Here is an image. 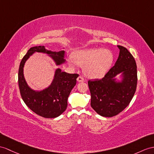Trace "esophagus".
Returning <instances> with one entry per match:
<instances>
[{
    "mask_svg": "<svg viewBox=\"0 0 154 154\" xmlns=\"http://www.w3.org/2000/svg\"><path fill=\"white\" fill-rule=\"evenodd\" d=\"M77 80L78 82H84L85 81V80L84 79V78L82 76H78L77 78Z\"/></svg>",
    "mask_w": 154,
    "mask_h": 154,
    "instance_id": "1",
    "label": "esophagus"
}]
</instances>
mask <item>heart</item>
<instances>
[{"mask_svg": "<svg viewBox=\"0 0 154 154\" xmlns=\"http://www.w3.org/2000/svg\"><path fill=\"white\" fill-rule=\"evenodd\" d=\"M74 59L78 65L85 66V73L91 78L103 76L110 67L113 55L111 52L104 48H93L77 51ZM73 66L75 63L70 60Z\"/></svg>", "mask_w": 154, "mask_h": 154, "instance_id": "b5f03b06", "label": "heart"}]
</instances>
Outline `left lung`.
Wrapping results in <instances>:
<instances>
[{
	"label": "left lung",
	"mask_w": 154,
	"mask_h": 154,
	"mask_svg": "<svg viewBox=\"0 0 154 154\" xmlns=\"http://www.w3.org/2000/svg\"><path fill=\"white\" fill-rule=\"evenodd\" d=\"M119 57L114 66L100 80H89L91 106L104 117H113L129 105L136 91L137 66L133 56L127 48L118 46ZM123 72L124 79L116 83L113 78Z\"/></svg>",
	"instance_id": "left-lung-1"
}]
</instances>
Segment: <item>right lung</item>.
Wrapping results in <instances>:
<instances>
[{
	"label": "right lung",
	"mask_w": 154,
	"mask_h": 154,
	"mask_svg": "<svg viewBox=\"0 0 154 154\" xmlns=\"http://www.w3.org/2000/svg\"><path fill=\"white\" fill-rule=\"evenodd\" d=\"M50 54L56 64L65 62L64 51L53 52L48 51L44 46L30 48L22 59L18 72V84L22 99L30 109L35 114L45 118H54L61 115L67 107V99L70 91L76 84L78 74H69L56 70L54 79L48 88L41 91H35L30 88L25 80L23 66L25 61L35 52Z\"/></svg>",
	"instance_id": "right-lung-1"
}]
</instances>
